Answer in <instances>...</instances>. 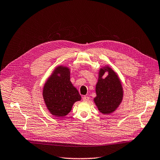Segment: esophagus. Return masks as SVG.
<instances>
[{
	"label": "esophagus",
	"mask_w": 160,
	"mask_h": 160,
	"mask_svg": "<svg viewBox=\"0 0 160 160\" xmlns=\"http://www.w3.org/2000/svg\"><path fill=\"white\" fill-rule=\"evenodd\" d=\"M89 99H90V98L88 97H87V96H84V97H83V98H82V100H84V101H86V102L88 101Z\"/></svg>",
	"instance_id": "esophagus-1"
}]
</instances>
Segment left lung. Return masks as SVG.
<instances>
[{
  "instance_id": "8db88e82",
  "label": "left lung",
  "mask_w": 160,
  "mask_h": 160,
  "mask_svg": "<svg viewBox=\"0 0 160 160\" xmlns=\"http://www.w3.org/2000/svg\"><path fill=\"white\" fill-rule=\"evenodd\" d=\"M106 72L108 76H103ZM96 84V97L94 102L103 115H109L116 111L123 98V87L117 73L108 65L101 66L98 70Z\"/></svg>"
}]
</instances>
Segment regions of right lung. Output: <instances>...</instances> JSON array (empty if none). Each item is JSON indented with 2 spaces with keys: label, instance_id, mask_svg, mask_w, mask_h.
<instances>
[{
  "label": "right lung",
  "instance_id": "add662e5",
  "mask_svg": "<svg viewBox=\"0 0 160 160\" xmlns=\"http://www.w3.org/2000/svg\"><path fill=\"white\" fill-rule=\"evenodd\" d=\"M42 96L48 111L53 117H63L74 104L82 99L78 91L70 81V68L59 65L44 84Z\"/></svg>",
  "mask_w": 160,
  "mask_h": 160
}]
</instances>
